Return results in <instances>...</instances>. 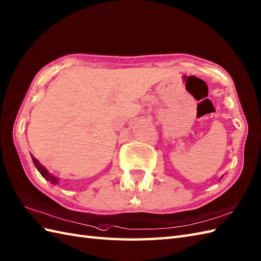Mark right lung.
<instances>
[{
    "label": "right lung",
    "instance_id": "1",
    "mask_svg": "<svg viewBox=\"0 0 261 261\" xmlns=\"http://www.w3.org/2000/svg\"><path fill=\"white\" fill-rule=\"evenodd\" d=\"M32 160H33V163L35 165V167L37 168V170L40 171L41 175L44 177V178H45L46 180H48L50 184H55V185H56V184H57V178H56V177H54L53 175H50L48 171L42 166V165L39 163V161H37L33 155H32Z\"/></svg>",
    "mask_w": 261,
    "mask_h": 261
}]
</instances>
